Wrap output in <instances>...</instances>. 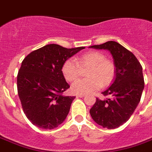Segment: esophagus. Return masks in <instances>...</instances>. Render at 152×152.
Masks as SVG:
<instances>
[{"label": "esophagus", "instance_id": "esophagus-1", "mask_svg": "<svg viewBox=\"0 0 152 152\" xmlns=\"http://www.w3.org/2000/svg\"><path fill=\"white\" fill-rule=\"evenodd\" d=\"M84 96V95L83 94H80V95H76V97L77 98H82Z\"/></svg>", "mask_w": 152, "mask_h": 152}]
</instances>
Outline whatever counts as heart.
I'll return each instance as SVG.
<instances>
[{
    "label": "heart",
    "instance_id": "obj_1",
    "mask_svg": "<svg viewBox=\"0 0 152 152\" xmlns=\"http://www.w3.org/2000/svg\"><path fill=\"white\" fill-rule=\"evenodd\" d=\"M90 67L87 72L88 79L78 80L72 83V91L75 94H86L99 90L102 86L110 85L116 76V65L106 58L99 51H89L76 58V61L68 59L62 65L61 71L67 81L72 82L80 76V68Z\"/></svg>",
    "mask_w": 152,
    "mask_h": 152
}]
</instances>
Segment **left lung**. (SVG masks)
Instances as JSON below:
<instances>
[{
  "label": "left lung",
  "mask_w": 152,
  "mask_h": 152,
  "mask_svg": "<svg viewBox=\"0 0 152 152\" xmlns=\"http://www.w3.org/2000/svg\"><path fill=\"white\" fill-rule=\"evenodd\" d=\"M90 47L110 51L116 65L113 83L102 92L110 98H96L90 110L91 116L103 128L116 129L129 119L140 101L144 88L143 69L135 55L118 42L109 41Z\"/></svg>",
  "instance_id": "8db88e82"
}]
</instances>
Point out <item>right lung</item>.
<instances>
[{
	"instance_id": "1",
	"label": "right lung",
	"mask_w": 152,
	"mask_h": 152,
	"mask_svg": "<svg viewBox=\"0 0 152 152\" xmlns=\"http://www.w3.org/2000/svg\"><path fill=\"white\" fill-rule=\"evenodd\" d=\"M84 48L50 44L23 59L17 75L18 95L25 115L34 125L53 129L65 120L75 97L62 95L70 88L62 74V65Z\"/></svg>"
}]
</instances>
